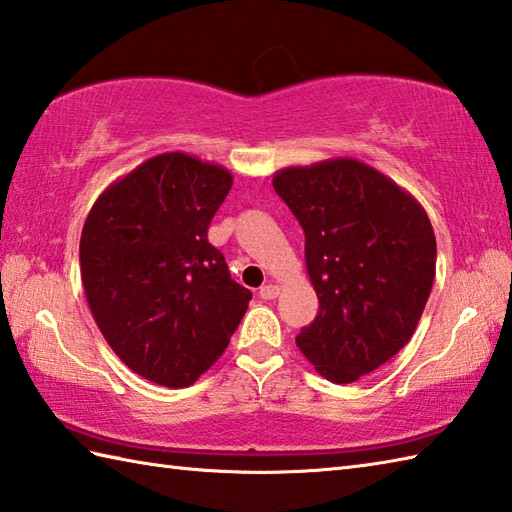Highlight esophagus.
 Returning a JSON list of instances; mask_svg holds the SVG:
<instances>
[{
    "label": "esophagus",
    "instance_id": "esophagus-1",
    "mask_svg": "<svg viewBox=\"0 0 512 512\" xmlns=\"http://www.w3.org/2000/svg\"><path fill=\"white\" fill-rule=\"evenodd\" d=\"M259 297L270 301V299H277L279 297V286L277 284H266L259 288Z\"/></svg>",
    "mask_w": 512,
    "mask_h": 512
}]
</instances>
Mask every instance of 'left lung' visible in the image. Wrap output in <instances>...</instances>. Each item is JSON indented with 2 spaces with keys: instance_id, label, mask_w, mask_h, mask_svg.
Masks as SVG:
<instances>
[{
  "instance_id": "obj_1",
  "label": "left lung",
  "mask_w": 512,
  "mask_h": 512,
  "mask_svg": "<svg viewBox=\"0 0 512 512\" xmlns=\"http://www.w3.org/2000/svg\"><path fill=\"white\" fill-rule=\"evenodd\" d=\"M273 187L306 233L319 314L297 347L330 383H354L407 345L436 277L422 204L354 158L286 167Z\"/></svg>"
}]
</instances>
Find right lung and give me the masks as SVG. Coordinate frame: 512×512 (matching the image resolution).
<instances>
[{
    "label": "right lung",
    "instance_id": "right-lung-1",
    "mask_svg": "<svg viewBox=\"0 0 512 512\" xmlns=\"http://www.w3.org/2000/svg\"><path fill=\"white\" fill-rule=\"evenodd\" d=\"M231 171L182 151L112 182L83 224L81 281L121 361L151 383L189 387L226 350L250 301L206 239Z\"/></svg>",
    "mask_w": 512,
    "mask_h": 512
}]
</instances>
